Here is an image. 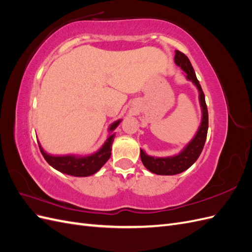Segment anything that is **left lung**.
Returning <instances> with one entry per match:
<instances>
[{
	"label": "left lung",
	"mask_w": 252,
	"mask_h": 252,
	"mask_svg": "<svg viewBox=\"0 0 252 252\" xmlns=\"http://www.w3.org/2000/svg\"><path fill=\"white\" fill-rule=\"evenodd\" d=\"M174 61L175 64L180 66L182 69L186 72V78L190 81H192L194 83V85L197 87V89H199L203 118L201 126L193 140L187 145L186 148L183 150L180 155L169 158H154L147 156L143 150H141L140 156L144 166L146 167L149 171L159 175H173L188 169L189 167L196 161L197 158L200 157L201 152L204 148L208 131L207 105H206L205 94L203 93L199 80L196 79L192 65L184 53L179 50L175 51Z\"/></svg>",
	"instance_id": "obj_1"
}]
</instances>
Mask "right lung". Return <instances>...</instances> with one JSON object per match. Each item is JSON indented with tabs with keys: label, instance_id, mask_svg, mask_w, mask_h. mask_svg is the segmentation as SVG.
Wrapping results in <instances>:
<instances>
[{
	"label": "right lung",
	"instance_id": "add662e5",
	"mask_svg": "<svg viewBox=\"0 0 252 252\" xmlns=\"http://www.w3.org/2000/svg\"><path fill=\"white\" fill-rule=\"evenodd\" d=\"M121 121H117L110 126V131L114 130L120 124ZM114 140V133L111 134L107 141L105 142L103 147L95 154L88 157H74V156H65V157H53L47 155L42 147L40 150L46 162L52 166L53 168L73 177H88L95 173L101 169V167L108 161L111 155V146Z\"/></svg>",
	"mask_w": 252,
	"mask_h": 252
}]
</instances>
